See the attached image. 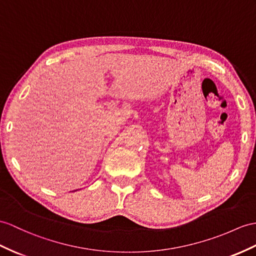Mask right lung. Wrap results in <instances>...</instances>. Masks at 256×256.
Masks as SVG:
<instances>
[{
  "mask_svg": "<svg viewBox=\"0 0 256 256\" xmlns=\"http://www.w3.org/2000/svg\"><path fill=\"white\" fill-rule=\"evenodd\" d=\"M74 191H76V190H74Z\"/></svg>",
  "mask_w": 256,
  "mask_h": 256,
  "instance_id": "obj_1",
  "label": "right lung"
}]
</instances>
